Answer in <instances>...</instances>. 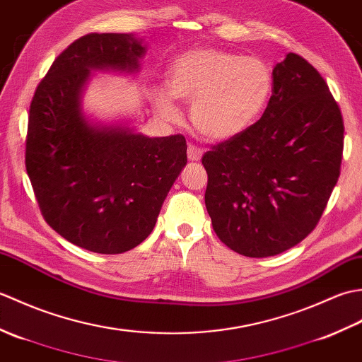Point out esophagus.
<instances>
[{
  "mask_svg": "<svg viewBox=\"0 0 362 362\" xmlns=\"http://www.w3.org/2000/svg\"><path fill=\"white\" fill-rule=\"evenodd\" d=\"M187 153H188V158L191 161H199V160H201V157H202L204 151L199 148V146H196V144H189Z\"/></svg>",
  "mask_w": 362,
  "mask_h": 362,
  "instance_id": "1",
  "label": "esophagus"
}]
</instances>
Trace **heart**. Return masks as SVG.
Listing matches in <instances>:
<instances>
[{"instance_id": "heart-1", "label": "heart", "mask_w": 362, "mask_h": 362, "mask_svg": "<svg viewBox=\"0 0 362 362\" xmlns=\"http://www.w3.org/2000/svg\"><path fill=\"white\" fill-rule=\"evenodd\" d=\"M272 70L263 59L197 48L177 57L168 71L169 94L191 104V119L202 135L228 140L255 122L271 99ZM158 109L175 117L168 93L157 95Z\"/></svg>"}]
</instances>
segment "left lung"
<instances>
[{
  "instance_id": "1",
  "label": "left lung",
  "mask_w": 362,
  "mask_h": 362,
  "mask_svg": "<svg viewBox=\"0 0 362 362\" xmlns=\"http://www.w3.org/2000/svg\"><path fill=\"white\" fill-rule=\"evenodd\" d=\"M272 76L263 117L202 157L214 233L250 258L279 255L316 228L344 151L342 113L316 68L289 52Z\"/></svg>"
}]
</instances>
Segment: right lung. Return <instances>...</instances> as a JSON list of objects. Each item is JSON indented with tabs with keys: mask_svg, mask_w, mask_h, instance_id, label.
Returning a JSON list of instances; mask_svg holds the SVG:
<instances>
[{
	"mask_svg": "<svg viewBox=\"0 0 362 362\" xmlns=\"http://www.w3.org/2000/svg\"><path fill=\"white\" fill-rule=\"evenodd\" d=\"M129 34H87L54 60L29 105L25 163L45 221L82 249L115 255L141 244L187 165L183 135L149 138L91 126L81 88L91 70L136 71Z\"/></svg>",
	"mask_w": 362,
	"mask_h": 362,
	"instance_id": "add662e5",
	"label": "right lung"
}]
</instances>
